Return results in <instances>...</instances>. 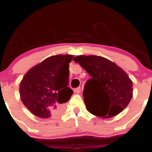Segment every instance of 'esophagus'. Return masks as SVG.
Instances as JSON below:
<instances>
[{
    "instance_id": "1",
    "label": "esophagus",
    "mask_w": 152,
    "mask_h": 152,
    "mask_svg": "<svg viewBox=\"0 0 152 152\" xmlns=\"http://www.w3.org/2000/svg\"><path fill=\"white\" fill-rule=\"evenodd\" d=\"M73 90H74V92L76 93V94H80V92H81V88H80V87L75 88Z\"/></svg>"
}]
</instances>
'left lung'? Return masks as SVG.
I'll use <instances>...</instances> for the list:
<instances>
[{
	"label": "left lung",
	"instance_id": "1",
	"mask_svg": "<svg viewBox=\"0 0 152 152\" xmlns=\"http://www.w3.org/2000/svg\"><path fill=\"white\" fill-rule=\"evenodd\" d=\"M72 60L91 76L83 92L88 111L109 118L127 107L133 96V83L121 67L97 56H78Z\"/></svg>",
	"mask_w": 152,
	"mask_h": 152
}]
</instances>
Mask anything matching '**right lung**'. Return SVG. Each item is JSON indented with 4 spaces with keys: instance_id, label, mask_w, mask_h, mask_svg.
Masks as SVG:
<instances>
[{
    "instance_id": "1",
    "label": "right lung",
    "mask_w": 152,
    "mask_h": 152,
    "mask_svg": "<svg viewBox=\"0 0 152 152\" xmlns=\"http://www.w3.org/2000/svg\"><path fill=\"white\" fill-rule=\"evenodd\" d=\"M72 55L45 58L27 72L20 83V96L34 115L48 118L60 113L63 104L73 94L69 85Z\"/></svg>"
}]
</instances>
